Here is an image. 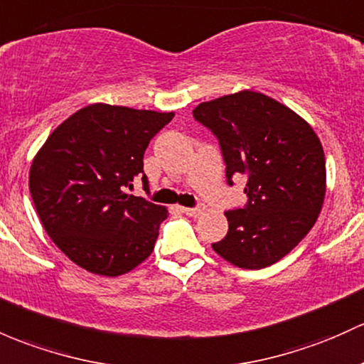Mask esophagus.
I'll return each instance as SVG.
<instances>
[{
	"instance_id": "1",
	"label": "esophagus",
	"mask_w": 364,
	"mask_h": 364,
	"mask_svg": "<svg viewBox=\"0 0 364 364\" xmlns=\"http://www.w3.org/2000/svg\"><path fill=\"white\" fill-rule=\"evenodd\" d=\"M182 212L189 215V217H201L205 213V208L203 206H198V208H182Z\"/></svg>"
}]
</instances>
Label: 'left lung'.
<instances>
[{"label": "left lung", "mask_w": 364, "mask_h": 364, "mask_svg": "<svg viewBox=\"0 0 364 364\" xmlns=\"http://www.w3.org/2000/svg\"><path fill=\"white\" fill-rule=\"evenodd\" d=\"M193 114L217 135L230 186L237 175L248 178V205L225 212L228 236L212 248L241 269L276 264L323 208L326 161L318 135L290 107L253 90L201 102Z\"/></svg>", "instance_id": "obj_1"}]
</instances>
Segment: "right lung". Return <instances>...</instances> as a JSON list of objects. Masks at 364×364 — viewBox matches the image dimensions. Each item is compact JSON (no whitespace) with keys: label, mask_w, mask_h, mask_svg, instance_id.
Wrapping results in <instances>:
<instances>
[{"label":"right lung","mask_w":364,"mask_h":364,"mask_svg":"<svg viewBox=\"0 0 364 364\" xmlns=\"http://www.w3.org/2000/svg\"><path fill=\"white\" fill-rule=\"evenodd\" d=\"M173 116L92 104L58 124L34 156L29 191L38 217L85 271L127 274L154 250L168 210L123 189L144 173V152Z\"/></svg>","instance_id":"add662e5"}]
</instances>
